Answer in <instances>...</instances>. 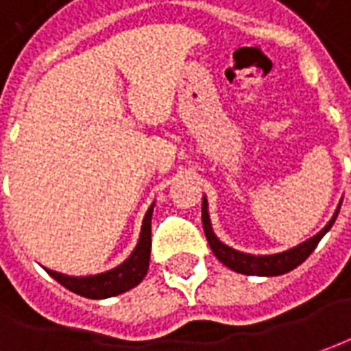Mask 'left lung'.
I'll return each mask as SVG.
<instances>
[{
    "label": "left lung",
    "mask_w": 351,
    "mask_h": 351,
    "mask_svg": "<svg viewBox=\"0 0 351 351\" xmlns=\"http://www.w3.org/2000/svg\"><path fill=\"white\" fill-rule=\"evenodd\" d=\"M342 202L336 207L335 215L330 217V221L326 223L317 234L311 238H307L304 242H300L294 247H288L285 252H278V254H265V256H256V254H245L240 250H234L230 245H226L225 242H221L217 238L213 225H211V219H209V204H207V197L204 195L202 199V223H204V230H206V238L209 242L211 252L215 254V257L226 265L228 269H232L234 273H242V275H252V276H278L285 275L288 271H292L298 265H302L307 257L311 256V252L315 250L317 244L321 242V238L330 230V226L335 225L338 211H340Z\"/></svg>",
    "instance_id": "8db88e82"
}]
</instances>
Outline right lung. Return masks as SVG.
<instances>
[{"instance_id":"obj_1","label":"right lung","mask_w":351,"mask_h":351,"mask_svg":"<svg viewBox=\"0 0 351 351\" xmlns=\"http://www.w3.org/2000/svg\"><path fill=\"white\" fill-rule=\"evenodd\" d=\"M154 206H156V202L147 207L136 247L123 263H119L117 267L109 269V271H104V273L84 276L65 275V273H57V271H51V269L44 267L45 273L53 276L59 285L65 286L66 290H71V292H75L78 295H84V298H90V300H106V298H113V295L125 294L128 290H132L134 286H138L144 280V276L147 275V269H149Z\"/></svg>"}]
</instances>
